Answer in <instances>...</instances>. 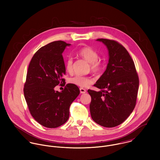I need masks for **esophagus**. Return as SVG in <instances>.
Returning a JSON list of instances; mask_svg holds the SVG:
<instances>
[{
    "mask_svg": "<svg viewBox=\"0 0 160 160\" xmlns=\"http://www.w3.org/2000/svg\"><path fill=\"white\" fill-rule=\"evenodd\" d=\"M79 90H80V92L81 93H84L86 92V90L85 89H84V88H80Z\"/></svg>",
    "mask_w": 160,
    "mask_h": 160,
    "instance_id": "esophagus-1",
    "label": "esophagus"
}]
</instances>
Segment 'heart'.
Here are the masks:
<instances>
[{"instance_id": "heart-1", "label": "heart", "mask_w": 160, "mask_h": 160, "mask_svg": "<svg viewBox=\"0 0 160 160\" xmlns=\"http://www.w3.org/2000/svg\"><path fill=\"white\" fill-rule=\"evenodd\" d=\"M78 53L79 56L90 63V68L92 71L93 72H99L102 70L104 66V62L98 58V53L96 50L90 47H86L81 48ZM72 65L73 60L71 57H69L66 61L65 65L66 69L68 72H71L72 71ZM93 81V79L91 76L78 74L68 79V82L70 84L81 88L88 87Z\"/></svg>"}]
</instances>
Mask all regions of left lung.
I'll use <instances>...</instances> for the list:
<instances>
[{"mask_svg": "<svg viewBox=\"0 0 160 160\" xmlns=\"http://www.w3.org/2000/svg\"><path fill=\"white\" fill-rule=\"evenodd\" d=\"M97 41L107 47L109 61L105 71L93 85L100 91H88L91 96L90 112L96 123L113 128L122 123L135 108L138 76L134 62L124 46L114 40Z\"/></svg>", "mask_w": 160, "mask_h": 160, "instance_id": "obj_1", "label": "left lung"}]
</instances>
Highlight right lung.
I'll list each match as a JSON object with an SVG mask.
<instances>
[{
	"mask_svg": "<svg viewBox=\"0 0 160 160\" xmlns=\"http://www.w3.org/2000/svg\"><path fill=\"white\" fill-rule=\"evenodd\" d=\"M62 41L40 48L32 57L24 85V95L34 119L48 128H58L68 119L69 107L79 95L77 86L68 84L60 92L54 88L65 85L66 69L62 55L67 46Z\"/></svg>",
	"mask_w": 160,
	"mask_h": 160,
	"instance_id": "1",
	"label": "right lung"
}]
</instances>
